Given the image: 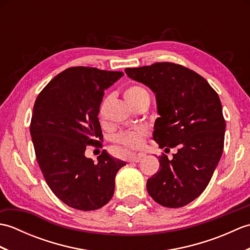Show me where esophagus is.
Listing matches in <instances>:
<instances>
[{
	"label": "esophagus",
	"instance_id": "34e87169",
	"mask_svg": "<svg viewBox=\"0 0 250 250\" xmlns=\"http://www.w3.org/2000/svg\"><path fill=\"white\" fill-rule=\"evenodd\" d=\"M144 153H139V155H136V156H133L132 158H130V162H135V163H137V162H140L143 158H144Z\"/></svg>",
	"mask_w": 250,
	"mask_h": 250
}]
</instances>
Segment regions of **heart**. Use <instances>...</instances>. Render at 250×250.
Wrapping results in <instances>:
<instances>
[{
    "instance_id": "heart-1",
    "label": "heart",
    "mask_w": 250,
    "mask_h": 250,
    "mask_svg": "<svg viewBox=\"0 0 250 250\" xmlns=\"http://www.w3.org/2000/svg\"><path fill=\"white\" fill-rule=\"evenodd\" d=\"M124 97L128 104L131 106H134L146 97H149V94L141 86H131L125 90L124 93ZM106 101L101 104L100 110H99V117L103 118L104 110H105ZM146 136V131L144 129H139L135 131H129V132H122V133L116 135L114 137V141L118 143L119 145L124 146L128 149H139L144 144V137Z\"/></svg>"
}]
</instances>
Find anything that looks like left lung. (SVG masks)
Listing matches in <instances>:
<instances>
[{
  "label": "left lung",
  "instance_id": "8db88e82",
  "mask_svg": "<svg viewBox=\"0 0 250 250\" xmlns=\"http://www.w3.org/2000/svg\"><path fill=\"white\" fill-rule=\"evenodd\" d=\"M125 72L156 94L153 141L164 150L178 146L171 160L160 157V169L147 180L148 193L164 207L187 205L205 190L224 150L226 122L218 94L198 73L175 63Z\"/></svg>",
  "mask_w": 250,
  "mask_h": 250
}]
</instances>
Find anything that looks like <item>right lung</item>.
Instances as JSON below:
<instances>
[{
	"instance_id": "right-lung-1",
	"label": "right lung",
	"mask_w": 250,
	"mask_h": 250,
	"mask_svg": "<svg viewBox=\"0 0 250 250\" xmlns=\"http://www.w3.org/2000/svg\"><path fill=\"white\" fill-rule=\"evenodd\" d=\"M124 76L122 72L76 66L63 71L37 97L30 132L37 162L47 185L63 203L94 210L113 198L117 172L125 166L107 151L98 163L84 155L99 145V121L104 90Z\"/></svg>"
}]
</instances>
